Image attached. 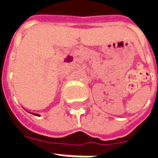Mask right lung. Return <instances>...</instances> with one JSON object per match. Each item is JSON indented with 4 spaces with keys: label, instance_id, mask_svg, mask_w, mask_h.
Returning a JSON list of instances; mask_svg holds the SVG:
<instances>
[{
    "label": "right lung",
    "instance_id": "add662e5",
    "mask_svg": "<svg viewBox=\"0 0 158 158\" xmlns=\"http://www.w3.org/2000/svg\"><path fill=\"white\" fill-rule=\"evenodd\" d=\"M32 114H34V115H35V116L40 117V114H37V113H32Z\"/></svg>",
    "mask_w": 158,
    "mask_h": 158
}]
</instances>
